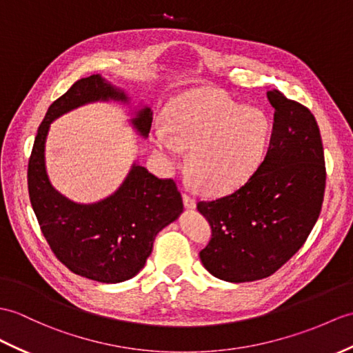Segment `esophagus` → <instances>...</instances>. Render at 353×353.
Returning <instances> with one entry per match:
<instances>
[{
  "label": "esophagus",
  "instance_id": "34e87169",
  "mask_svg": "<svg viewBox=\"0 0 353 353\" xmlns=\"http://www.w3.org/2000/svg\"><path fill=\"white\" fill-rule=\"evenodd\" d=\"M183 204H185L186 208H190V209L195 208V199L188 191L183 192Z\"/></svg>",
  "mask_w": 353,
  "mask_h": 353
}]
</instances>
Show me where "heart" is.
<instances>
[{
	"instance_id": "heart-1",
	"label": "heart",
	"mask_w": 353,
	"mask_h": 353,
	"mask_svg": "<svg viewBox=\"0 0 353 353\" xmlns=\"http://www.w3.org/2000/svg\"><path fill=\"white\" fill-rule=\"evenodd\" d=\"M269 134L266 114L242 106L218 90L180 97L165 114V128L153 129V144L170 162L191 149L190 171L208 192L241 185L263 157Z\"/></svg>"
}]
</instances>
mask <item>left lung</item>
Here are the masks:
<instances>
[{
    "label": "left lung",
    "instance_id": "obj_1",
    "mask_svg": "<svg viewBox=\"0 0 353 353\" xmlns=\"http://www.w3.org/2000/svg\"><path fill=\"white\" fill-rule=\"evenodd\" d=\"M268 99L275 112L265 159L239 190L196 203L212 228L201 263L230 283L276 272L305 243L322 210L326 168L317 121L275 88Z\"/></svg>",
    "mask_w": 353,
    "mask_h": 353
}]
</instances>
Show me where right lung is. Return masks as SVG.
<instances>
[{"instance_id":"obj_1","label":"right lung","mask_w":353,"mask_h":353,"mask_svg":"<svg viewBox=\"0 0 353 353\" xmlns=\"http://www.w3.org/2000/svg\"><path fill=\"white\" fill-rule=\"evenodd\" d=\"M99 99L126 101V96L92 75L51 103L37 130L27 177L32 210L54 256L73 274L112 284L139 272L154 237L177 218L183 201L173 179H159L141 165L132 167L116 194L96 204L72 203L54 191L45 171L49 125L63 112ZM152 120L150 108H144L134 125L145 137Z\"/></svg>"}]
</instances>
